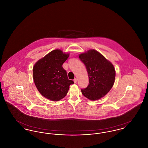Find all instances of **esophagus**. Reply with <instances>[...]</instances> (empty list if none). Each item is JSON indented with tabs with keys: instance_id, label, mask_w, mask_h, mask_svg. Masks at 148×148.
I'll return each mask as SVG.
<instances>
[{
	"instance_id": "34e87169",
	"label": "esophagus",
	"mask_w": 148,
	"mask_h": 148,
	"mask_svg": "<svg viewBox=\"0 0 148 148\" xmlns=\"http://www.w3.org/2000/svg\"><path fill=\"white\" fill-rule=\"evenodd\" d=\"M74 83H76L77 82V78H75L74 79Z\"/></svg>"
}]
</instances>
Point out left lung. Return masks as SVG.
Masks as SVG:
<instances>
[{
  "label": "left lung",
  "mask_w": 148,
  "mask_h": 148,
  "mask_svg": "<svg viewBox=\"0 0 148 148\" xmlns=\"http://www.w3.org/2000/svg\"><path fill=\"white\" fill-rule=\"evenodd\" d=\"M79 58L84 64L89 77L88 86L81 90L83 95L91 100L103 97L114 83L115 71L113 64L94 49L80 54Z\"/></svg>",
  "instance_id": "8db88e82"
}]
</instances>
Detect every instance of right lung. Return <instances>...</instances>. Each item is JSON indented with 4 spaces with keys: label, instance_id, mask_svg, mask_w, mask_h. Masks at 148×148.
<instances>
[{
    "label": "right lung",
    "instance_id": "obj_1",
    "mask_svg": "<svg viewBox=\"0 0 148 148\" xmlns=\"http://www.w3.org/2000/svg\"><path fill=\"white\" fill-rule=\"evenodd\" d=\"M69 55L60 50L51 51L38 60L33 67V79L38 91L45 98L58 101L67 94L70 85L66 71L62 65Z\"/></svg>",
    "mask_w": 148,
    "mask_h": 148
}]
</instances>
